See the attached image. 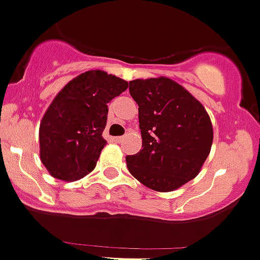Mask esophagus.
<instances>
[{
  "mask_svg": "<svg viewBox=\"0 0 260 260\" xmlns=\"http://www.w3.org/2000/svg\"><path fill=\"white\" fill-rule=\"evenodd\" d=\"M124 139H125L124 136H116V138H114V141H115V143H121Z\"/></svg>",
  "mask_w": 260,
  "mask_h": 260,
  "instance_id": "obj_1",
  "label": "esophagus"
}]
</instances>
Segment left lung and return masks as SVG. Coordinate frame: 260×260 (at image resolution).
<instances>
[{"instance_id": "left-lung-1", "label": "left lung", "mask_w": 260, "mask_h": 260, "mask_svg": "<svg viewBox=\"0 0 260 260\" xmlns=\"http://www.w3.org/2000/svg\"><path fill=\"white\" fill-rule=\"evenodd\" d=\"M129 91L139 106L143 145L126 156L127 169L148 188L174 191L193 179L209 156L214 139L209 114L167 77L130 81Z\"/></svg>"}]
</instances>
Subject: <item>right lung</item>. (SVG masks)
Instances as JSON below:
<instances>
[{"instance_id": "add662e5", "label": "right lung", "mask_w": 260, "mask_h": 260, "mask_svg": "<svg viewBox=\"0 0 260 260\" xmlns=\"http://www.w3.org/2000/svg\"><path fill=\"white\" fill-rule=\"evenodd\" d=\"M129 83L104 71H88L66 84L43 116L39 129L40 159L61 181H77L91 173L101 150L112 99Z\"/></svg>"}]
</instances>
